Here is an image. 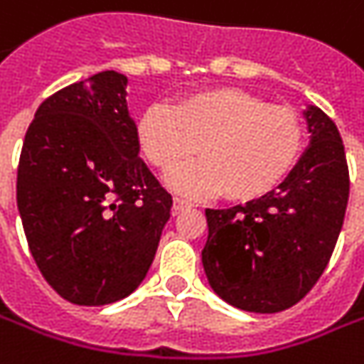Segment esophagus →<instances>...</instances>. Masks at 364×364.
Returning a JSON list of instances; mask_svg holds the SVG:
<instances>
[{"instance_id":"obj_1","label":"esophagus","mask_w":364,"mask_h":364,"mask_svg":"<svg viewBox=\"0 0 364 364\" xmlns=\"http://www.w3.org/2000/svg\"><path fill=\"white\" fill-rule=\"evenodd\" d=\"M191 205H193L191 201H187V199H181V197H175V201H173V209H175V211H183V209H189Z\"/></svg>"}]
</instances>
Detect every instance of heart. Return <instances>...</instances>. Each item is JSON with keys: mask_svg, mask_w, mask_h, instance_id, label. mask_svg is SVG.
<instances>
[{"mask_svg": "<svg viewBox=\"0 0 364 364\" xmlns=\"http://www.w3.org/2000/svg\"><path fill=\"white\" fill-rule=\"evenodd\" d=\"M302 136L292 108L237 88L195 92L175 108L151 105L136 120L139 146L159 169H175L197 151L203 157L175 171L171 187L187 195L223 191L232 201L274 191L300 157Z\"/></svg>", "mask_w": 364, "mask_h": 364, "instance_id": "1", "label": "heart"}]
</instances>
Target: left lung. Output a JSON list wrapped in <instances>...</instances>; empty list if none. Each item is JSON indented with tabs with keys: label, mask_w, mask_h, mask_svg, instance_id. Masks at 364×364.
Listing matches in <instances>:
<instances>
[{
	"label": "left lung",
	"mask_w": 364,
	"mask_h": 364,
	"mask_svg": "<svg viewBox=\"0 0 364 364\" xmlns=\"http://www.w3.org/2000/svg\"><path fill=\"white\" fill-rule=\"evenodd\" d=\"M304 119L310 143L278 189L245 205L205 209L207 280L240 310L274 314L300 302L343 230L350 189L345 144L318 107H306Z\"/></svg>",
	"instance_id": "obj_1"
}]
</instances>
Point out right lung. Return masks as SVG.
I'll list each match as a JSON object with an SVG mask.
<instances>
[{"label":"right lung","instance_id":"right-lung-1","mask_svg":"<svg viewBox=\"0 0 364 364\" xmlns=\"http://www.w3.org/2000/svg\"><path fill=\"white\" fill-rule=\"evenodd\" d=\"M129 78L105 70L46 98L26 132L18 209L38 268L78 306H105L151 268L171 195L139 157Z\"/></svg>","mask_w":364,"mask_h":364}]
</instances>
